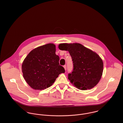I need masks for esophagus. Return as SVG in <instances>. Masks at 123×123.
Instances as JSON below:
<instances>
[{"instance_id":"obj_1","label":"esophagus","mask_w":123,"mask_h":123,"mask_svg":"<svg viewBox=\"0 0 123 123\" xmlns=\"http://www.w3.org/2000/svg\"><path fill=\"white\" fill-rule=\"evenodd\" d=\"M63 67H64V68L65 70H66V65H64V66H63Z\"/></svg>"}]
</instances>
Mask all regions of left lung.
Returning a JSON list of instances; mask_svg holds the SVG:
<instances>
[{"instance_id": "8db88e82", "label": "left lung", "mask_w": 123, "mask_h": 123, "mask_svg": "<svg viewBox=\"0 0 123 123\" xmlns=\"http://www.w3.org/2000/svg\"><path fill=\"white\" fill-rule=\"evenodd\" d=\"M61 50L68 51L73 61V69L68 74V79L81 90L94 87L99 81L103 71V62L95 52L79 43H61Z\"/></svg>"}]
</instances>
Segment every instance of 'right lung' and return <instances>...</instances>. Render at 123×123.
I'll return each mask as SVG.
<instances>
[{
  "mask_svg": "<svg viewBox=\"0 0 123 123\" xmlns=\"http://www.w3.org/2000/svg\"><path fill=\"white\" fill-rule=\"evenodd\" d=\"M56 47L48 43L31 51L24 60L22 70L27 83L35 90L49 88L59 74L64 73L59 65L60 58L55 54Z\"/></svg>",
  "mask_w": 123,
  "mask_h": 123,
  "instance_id": "1",
  "label": "right lung"
}]
</instances>
